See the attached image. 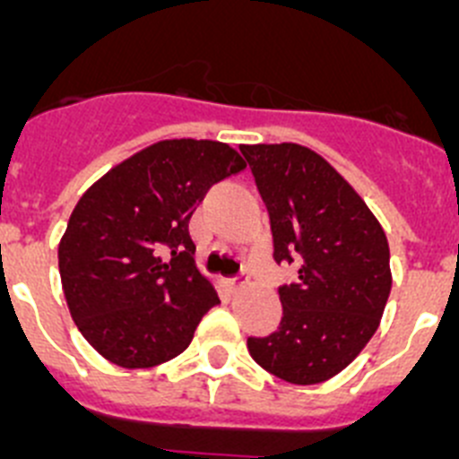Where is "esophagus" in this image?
I'll list each match as a JSON object with an SVG mask.
<instances>
[{"label": "esophagus", "mask_w": 459, "mask_h": 459, "mask_svg": "<svg viewBox=\"0 0 459 459\" xmlns=\"http://www.w3.org/2000/svg\"><path fill=\"white\" fill-rule=\"evenodd\" d=\"M247 281H249V276H247V274H238V276H233V279H229V286L233 288V290H239V288L245 286Z\"/></svg>", "instance_id": "34e87169"}]
</instances>
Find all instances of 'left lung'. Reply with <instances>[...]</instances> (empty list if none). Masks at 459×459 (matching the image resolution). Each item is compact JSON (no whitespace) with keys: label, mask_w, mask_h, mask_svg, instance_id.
Here are the masks:
<instances>
[{"label":"left lung","mask_w":459,"mask_h":459,"mask_svg":"<svg viewBox=\"0 0 459 459\" xmlns=\"http://www.w3.org/2000/svg\"><path fill=\"white\" fill-rule=\"evenodd\" d=\"M270 214L283 317L247 338L254 361L290 384H320L354 361L377 332L391 292L389 242L368 205L316 151L299 143L239 146Z\"/></svg>","instance_id":"obj_1"}]
</instances>
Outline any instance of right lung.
I'll use <instances>...</instances> for the list:
<instances>
[{
    "label": "right lung",
    "instance_id": "1",
    "mask_svg": "<svg viewBox=\"0 0 459 459\" xmlns=\"http://www.w3.org/2000/svg\"><path fill=\"white\" fill-rule=\"evenodd\" d=\"M245 167L229 143L169 139L86 189L61 238L59 272L70 316L102 357L151 368L189 348L220 304L194 263L189 217Z\"/></svg>",
    "mask_w": 459,
    "mask_h": 459
}]
</instances>
